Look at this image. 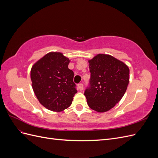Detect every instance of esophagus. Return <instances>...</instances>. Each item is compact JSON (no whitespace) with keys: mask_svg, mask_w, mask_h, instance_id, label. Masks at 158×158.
Here are the masks:
<instances>
[{"mask_svg":"<svg viewBox=\"0 0 158 158\" xmlns=\"http://www.w3.org/2000/svg\"><path fill=\"white\" fill-rule=\"evenodd\" d=\"M78 88L80 91H82L84 89V85L82 84H78Z\"/></svg>","mask_w":158,"mask_h":158,"instance_id":"34e87169","label":"esophagus"}]
</instances>
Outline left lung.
Instances as JSON below:
<instances>
[{
	"mask_svg": "<svg viewBox=\"0 0 158 158\" xmlns=\"http://www.w3.org/2000/svg\"><path fill=\"white\" fill-rule=\"evenodd\" d=\"M91 73L89 87L84 95L94 111H109L122 99L129 82V69L113 56L98 54L88 60Z\"/></svg>",
	"mask_w": 158,
	"mask_h": 158,
	"instance_id": "8db88e82",
	"label": "left lung"
}]
</instances>
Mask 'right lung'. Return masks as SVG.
I'll return each mask as SVG.
<instances>
[{"instance_id":"add662e5","label":"right lung","mask_w":158,"mask_h":158,"mask_svg":"<svg viewBox=\"0 0 158 158\" xmlns=\"http://www.w3.org/2000/svg\"><path fill=\"white\" fill-rule=\"evenodd\" d=\"M70 62L62 52H50L32 66L31 85L40 103L52 111L60 112L72 104L77 93Z\"/></svg>"}]
</instances>
